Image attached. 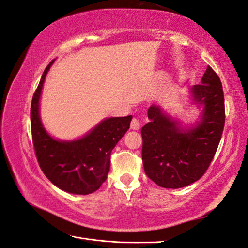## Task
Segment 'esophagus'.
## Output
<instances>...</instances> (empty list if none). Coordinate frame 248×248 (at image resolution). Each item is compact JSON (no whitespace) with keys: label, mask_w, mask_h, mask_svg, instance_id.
Segmentation results:
<instances>
[{"label":"esophagus","mask_w":248,"mask_h":248,"mask_svg":"<svg viewBox=\"0 0 248 248\" xmlns=\"http://www.w3.org/2000/svg\"><path fill=\"white\" fill-rule=\"evenodd\" d=\"M131 129H132V130H135V131L140 129V120H138L137 118H133V119H132V122H131Z\"/></svg>","instance_id":"1"}]
</instances>
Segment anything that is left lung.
I'll return each instance as SVG.
<instances>
[{"label":"left lung","instance_id":"left-lung-1","mask_svg":"<svg viewBox=\"0 0 248 248\" xmlns=\"http://www.w3.org/2000/svg\"><path fill=\"white\" fill-rule=\"evenodd\" d=\"M189 93L201 110L197 122L183 126L159 105H152L148 110L150 122L141 128L143 168L150 180L164 188H182L200 180L222 137L225 124L223 88L210 66L201 84L191 86Z\"/></svg>","mask_w":248,"mask_h":248}]
</instances>
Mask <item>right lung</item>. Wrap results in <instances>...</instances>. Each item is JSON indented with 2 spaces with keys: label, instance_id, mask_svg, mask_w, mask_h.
<instances>
[{
  "label": "right lung",
  "instance_id": "obj_1",
  "mask_svg": "<svg viewBox=\"0 0 248 248\" xmlns=\"http://www.w3.org/2000/svg\"><path fill=\"white\" fill-rule=\"evenodd\" d=\"M55 59L42 75L31 107L32 142L40 168L56 187L73 194H90L107 180L111 152L130 128L132 115L101 120L82 137L60 140L45 130L40 117L45 77Z\"/></svg>",
  "mask_w": 248,
  "mask_h": 248
}]
</instances>
